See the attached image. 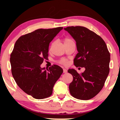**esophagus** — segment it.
<instances>
[{"label": "esophagus", "mask_w": 120, "mask_h": 120, "mask_svg": "<svg viewBox=\"0 0 120 120\" xmlns=\"http://www.w3.org/2000/svg\"><path fill=\"white\" fill-rule=\"evenodd\" d=\"M67 72V70L66 69H63V73H66Z\"/></svg>", "instance_id": "esophagus-1"}]
</instances>
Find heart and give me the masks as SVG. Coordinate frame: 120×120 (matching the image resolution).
<instances>
[{"instance_id": "1", "label": "heart", "mask_w": 120, "mask_h": 120, "mask_svg": "<svg viewBox=\"0 0 120 120\" xmlns=\"http://www.w3.org/2000/svg\"><path fill=\"white\" fill-rule=\"evenodd\" d=\"M72 41H73L72 40L69 38H65L64 39V42L65 45H67V44H68V43H69L72 42ZM61 63H63V64H66V61L65 60H62L61 61Z\"/></svg>"}]
</instances>
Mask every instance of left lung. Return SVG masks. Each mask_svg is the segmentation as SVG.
I'll return each instance as SVG.
<instances>
[{"label":"left lung","instance_id":"obj_1","mask_svg":"<svg viewBox=\"0 0 120 120\" xmlns=\"http://www.w3.org/2000/svg\"><path fill=\"white\" fill-rule=\"evenodd\" d=\"M64 29L76 42L78 53L74 59V65L85 68L81 74L73 69H68L73 77L69 86L70 93L78 99H90L102 89L108 77L109 52L102 38L86 27L69 26Z\"/></svg>","mask_w":120,"mask_h":120}]
</instances>
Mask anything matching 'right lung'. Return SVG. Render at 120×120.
<instances>
[{
	"label": "right lung",
	"instance_id": "add662e5",
	"mask_svg": "<svg viewBox=\"0 0 120 120\" xmlns=\"http://www.w3.org/2000/svg\"><path fill=\"white\" fill-rule=\"evenodd\" d=\"M63 29H40L21 36L15 43L10 58L12 75L19 87L34 98L51 95L63 73V69L56 65L49 69L41 67L47 59L49 43Z\"/></svg>",
	"mask_w": 120,
	"mask_h": 120
}]
</instances>
